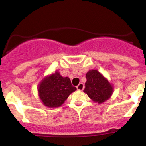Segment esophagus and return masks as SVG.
<instances>
[{"mask_svg":"<svg viewBox=\"0 0 146 146\" xmlns=\"http://www.w3.org/2000/svg\"><path fill=\"white\" fill-rule=\"evenodd\" d=\"M83 88H84V85L83 83H82V82L79 83V85L77 86V90H82Z\"/></svg>","mask_w":146,"mask_h":146,"instance_id":"1","label":"esophagus"}]
</instances>
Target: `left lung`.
<instances>
[{"label": "left lung", "instance_id": "1", "mask_svg": "<svg viewBox=\"0 0 146 146\" xmlns=\"http://www.w3.org/2000/svg\"><path fill=\"white\" fill-rule=\"evenodd\" d=\"M86 79L83 92L92 101L101 104L111 96L114 88L98 70H90L86 73Z\"/></svg>", "mask_w": 146, "mask_h": 146}]
</instances>
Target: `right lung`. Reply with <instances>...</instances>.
Segmentation results:
<instances>
[{
    "label": "right lung",
    "instance_id": "1",
    "mask_svg": "<svg viewBox=\"0 0 146 146\" xmlns=\"http://www.w3.org/2000/svg\"><path fill=\"white\" fill-rule=\"evenodd\" d=\"M76 90L68 77H62L58 71L44 78L38 86V92L43 104L50 108L62 105L70 94Z\"/></svg>",
    "mask_w": 146,
    "mask_h": 146
}]
</instances>
